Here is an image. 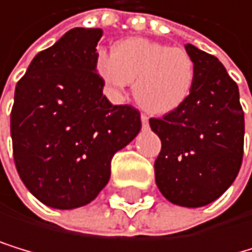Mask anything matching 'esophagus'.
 <instances>
[{
  "instance_id": "obj_1",
  "label": "esophagus",
  "mask_w": 252,
  "mask_h": 252,
  "mask_svg": "<svg viewBox=\"0 0 252 252\" xmlns=\"http://www.w3.org/2000/svg\"><path fill=\"white\" fill-rule=\"evenodd\" d=\"M140 120H142V126L146 127V126H148V117H146V115H142Z\"/></svg>"
}]
</instances>
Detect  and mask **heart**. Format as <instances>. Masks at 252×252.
<instances>
[{"instance_id": "heart-1", "label": "heart", "mask_w": 252, "mask_h": 252, "mask_svg": "<svg viewBox=\"0 0 252 252\" xmlns=\"http://www.w3.org/2000/svg\"><path fill=\"white\" fill-rule=\"evenodd\" d=\"M96 73L114 98H123L134 81V98L153 115H168L191 95L196 66L191 56L150 38L118 42L112 54H101Z\"/></svg>"}]
</instances>
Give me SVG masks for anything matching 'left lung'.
Listing matches in <instances>:
<instances>
[{"label":"left lung","mask_w":252,"mask_h":252,"mask_svg":"<svg viewBox=\"0 0 252 252\" xmlns=\"http://www.w3.org/2000/svg\"><path fill=\"white\" fill-rule=\"evenodd\" d=\"M196 66L191 95L181 109L151 118L162 142L156 184L170 203L203 207L232 186L242 167L245 115L237 84L215 56L186 45Z\"/></svg>","instance_id":"1"}]
</instances>
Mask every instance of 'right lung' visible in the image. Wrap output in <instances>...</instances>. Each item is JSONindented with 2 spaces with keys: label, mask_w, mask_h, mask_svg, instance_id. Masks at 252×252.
Instances as JSON below:
<instances>
[{
  "label": "right lung",
  "mask_w": 252,
  "mask_h": 252,
  "mask_svg": "<svg viewBox=\"0 0 252 252\" xmlns=\"http://www.w3.org/2000/svg\"><path fill=\"white\" fill-rule=\"evenodd\" d=\"M99 28H74L29 63L10 114L21 181L48 207L92 203L107 186L110 160L138 135L140 112L114 106L96 73Z\"/></svg>",
  "instance_id": "1"
}]
</instances>
